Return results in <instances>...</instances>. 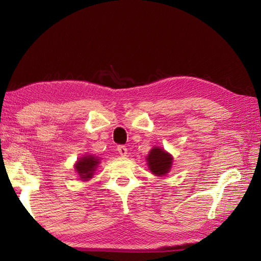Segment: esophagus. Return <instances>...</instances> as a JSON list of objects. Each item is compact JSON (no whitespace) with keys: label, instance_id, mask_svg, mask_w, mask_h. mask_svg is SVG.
<instances>
[{"label":"esophagus","instance_id":"1","mask_svg":"<svg viewBox=\"0 0 261 261\" xmlns=\"http://www.w3.org/2000/svg\"><path fill=\"white\" fill-rule=\"evenodd\" d=\"M118 151H119V153H120V156L125 157L126 153H127V149H126L125 146H119V147H118Z\"/></svg>","mask_w":261,"mask_h":261}]
</instances>
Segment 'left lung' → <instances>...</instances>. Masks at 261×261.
Returning a JSON list of instances; mask_svg holds the SVG:
<instances>
[{
    "mask_svg": "<svg viewBox=\"0 0 261 261\" xmlns=\"http://www.w3.org/2000/svg\"><path fill=\"white\" fill-rule=\"evenodd\" d=\"M149 170L153 175L163 177L167 175L173 167V156L164 148L153 147L146 157Z\"/></svg>",
    "mask_w": 261,
    "mask_h": 261,
    "instance_id": "1",
    "label": "left lung"
}]
</instances>
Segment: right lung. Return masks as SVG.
Here are the masks:
<instances>
[{
    "mask_svg": "<svg viewBox=\"0 0 261 261\" xmlns=\"http://www.w3.org/2000/svg\"><path fill=\"white\" fill-rule=\"evenodd\" d=\"M99 164H101V158L93 156V154H84L83 157L77 159L74 168L80 179L86 181L93 178Z\"/></svg>",
    "mask_w": 261,
    "mask_h": 261,
    "instance_id": "obj_1",
    "label": "right lung"
}]
</instances>
